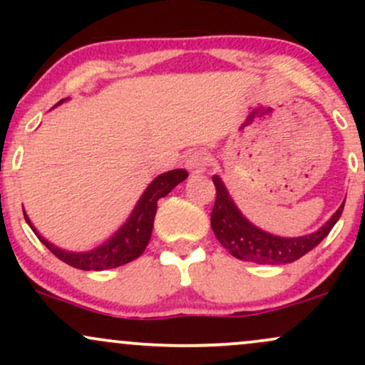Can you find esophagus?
<instances>
[{
  "instance_id": "esophagus-1",
  "label": "esophagus",
  "mask_w": 365,
  "mask_h": 365,
  "mask_svg": "<svg viewBox=\"0 0 365 365\" xmlns=\"http://www.w3.org/2000/svg\"><path fill=\"white\" fill-rule=\"evenodd\" d=\"M207 163L209 161L206 154L200 153V150H195V153H192L190 156L187 158L185 166L192 175H202L204 171L207 170Z\"/></svg>"
}]
</instances>
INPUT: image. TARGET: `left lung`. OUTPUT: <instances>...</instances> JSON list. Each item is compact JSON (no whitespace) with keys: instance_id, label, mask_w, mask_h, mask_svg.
<instances>
[{"instance_id":"obj_1","label":"left lung","mask_w":365,"mask_h":365,"mask_svg":"<svg viewBox=\"0 0 365 365\" xmlns=\"http://www.w3.org/2000/svg\"><path fill=\"white\" fill-rule=\"evenodd\" d=\"M216 185V202L211 212V228L221 245L233 257L257 264H288L311 252L328 237L336 221L340 220L343 206L316 232L302 237H278L250 223L237 207L228 188L217 175L212 177Z\"/></svg>"}]
</instances>
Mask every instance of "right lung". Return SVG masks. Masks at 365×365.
Returning a JSON list of instances; mask_svg holds the SVG:
<instances>
[{
	"label": "right lung",
	"instance_id": "obj_1",
	"mask_svg": "<svg viewBox=\"0 0 365 365\" xmlns=\"http://www.w3.org/2000/svg\"><path fill=\"white\" fill-rule=\"evenodd\" d=\"M68 99L70 98L61 99V101L54 104V108L60 106V104L65 101H68ZM187 177L188 173L185 170H171L166 171V173L158 175V177L149 183L148 188H145L144 194L140 195V199L137 200L135 207L132 209L127 221H125V223L121 225L106 242L94 247V249L86 250V252H72V250H65L61 249V247L51 244V242L46 240V238L37 232L36 226L31 223V220H29L25 209L24 216L25 221H27L29 226L32 228V232L37 235V238H39V240L43 242L58 259H61V261L68 264V266L83 271L113 269V267L123 266V264L133 261V259H137L142 252H144L150 240V235H153V225L154 216H156L158 200L161 199V197L168 195L170 192L173 190L178 183H182Z\"/></svg>",
	"mask_w": 365,
	"mask_h": 365
}]
</instances>
